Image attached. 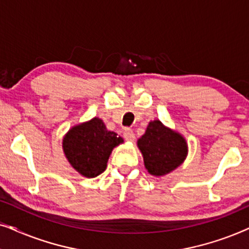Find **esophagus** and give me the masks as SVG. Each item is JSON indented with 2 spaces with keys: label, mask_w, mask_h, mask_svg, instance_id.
<instances>
[{
  "label": "esophagus",
  "mask_w": 249,
  "mask_h": 249,
  "mask_svg": "<svg viewBox=\"0 0 249 249\" xmlns=\"http://www.w3.org/2000/svg\"><path fill=\"white\" fill-rule=\"evenodd\" d=\"M124 137L125 141L134 142L135 141V134H134V131H132V129L125 128L124 131Z\"/></svg>",
  "instance_id": "34e87169"
}]
</instances>
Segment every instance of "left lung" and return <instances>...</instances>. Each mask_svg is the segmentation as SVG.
<instances>
[{"label": "left lung", "mask_w": 249, "mask_h": 249, "mask_svg": "<svg viewBox=\"0 0 249 249\" xmlns=\"http://www.w3.org/2000/svg\"><path fill=\"white\" fill-rule=\"evenodd\" d=\"M146 169L151 175L163 176L181 164L187 155V144L181 135L165 128L161 121L149 122L138 139Z\"/></svg>", "instance_id": "obj_1"}]
</instances>
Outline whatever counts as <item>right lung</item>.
Here are the masks:
<instances>
[{
	"label": "right lung",
	"instance_id": "right-lung-1",
	"mask_svg": "<svg viewBox=\"0 0 249 249\" xmlns=\"http://www.w3.org/2000/svg\"><path fill=\"white\" fill-rule=\"evenodd\" d=\"M124 142L113 131H108L101 119L70 129L63 139V151L70 164L87 178L101 175L107 168L112 149Z\"/></svg>",
	"mask_w": 249,
	"mask_h": 249
}]
</instances>
